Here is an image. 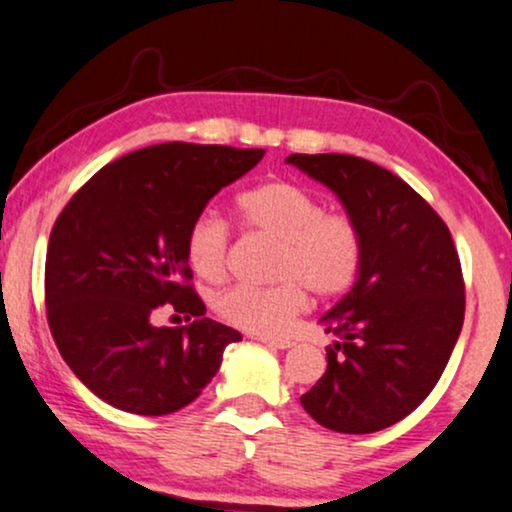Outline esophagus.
<instances>
[{
	"instance_id": "esophagus-1",
	"label": "esophagus",
	"mask_w": 512,
	"mask_h": 512,
	"mask_svg": "<svg viewBox=\"0 0 512 512\" xmlns=\"http://www.w3.org/2000/svg\"><path fill=\"white\" fill-rule=\"evenodd\" d=\"M260 342H264V345L271 347V349H290L295 345L293 340H283V338H257Z\"/></svg>"
}]
</instances>
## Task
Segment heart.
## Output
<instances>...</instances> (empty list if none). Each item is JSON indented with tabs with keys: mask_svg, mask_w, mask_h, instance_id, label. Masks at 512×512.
I'll list each match as a JSON object with an SVG mask.
<instances>
[{
	"mask_svg": "<svg viewBox=\"0 0 512 512\" xmlns=\"http://www.w3.org/2000/svg\"><path fill=\"white\" fill-rule=\"evenodd\" d=\"M250 231L278 241L269 288L234 286L219 295L226 321L250 333H281L307 307V288L319 297L345 293L361 267V231L345 212H323L319 198L288 179H271L236 200ZM186 260L198 276L217 281L229 262V224L215 212H200L186 231Z\"/></svg>",
	"mask_w": 512,
	"mask_h": 512,
	"instance_id": "1",
	"label": "heart"
}]
</instances>
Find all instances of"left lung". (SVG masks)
Wrapping results in <instances>:
<instances>
[{
  "mask_svg": "<svg viewBox=\"0 0 512 512\" xmlns=\"http://www.w3.org/2000/svg\"><path fill=\"white\" fill-rule=\"evenodd\" d=\"M286 163L338 196L364 245L354 286L319 319L338 340L300 404L328 430H385L423 404L461 335L465 295L454 241L404 179L371 160L293 153Z\"/></svg>",
  "mask_w": 512,
  "mask_h": 512,
  "instance_id": "8db88e82",
  "label": "left lung"
}]
</instances>
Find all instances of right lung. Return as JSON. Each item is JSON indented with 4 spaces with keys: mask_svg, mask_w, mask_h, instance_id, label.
<instances>
[{
    "mask_svg": "<svg viewBox=\"0 0 512 512\" xmlns=\"http://www.w3.org/2000/svg\"><path fill=\"white\" fill-rule=\"evenodd\" d=\"M262 148L158 144L101 167L58 215L44 295L58 352L96 397L127 413L165 416L191 404L241 333L205 316L189 283L186 231ZM160 303L189 327L152 326Z\"/></svg>",
    "mask_w": 512,
    "mask_h": 512,
    "instance_id": "add662e5",
    "label": "right lung"
}]
</instances>
